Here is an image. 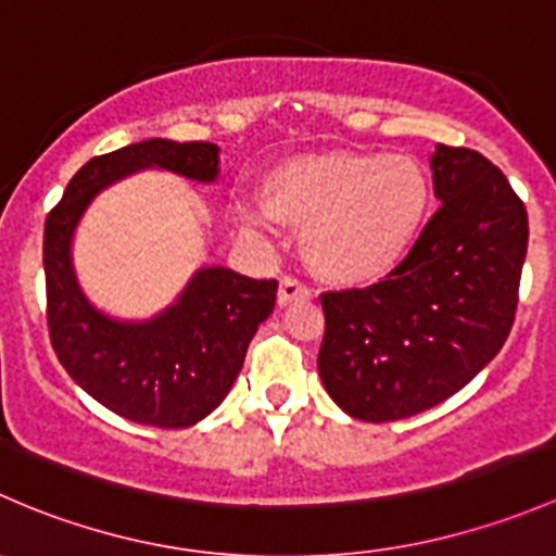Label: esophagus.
Masks as SVG:
<instances>
[{"mask_svg": "<svg viewBox=\"0 0 556 556\" xmlns=\"http://www.w3.org/2000/svg\"><path fill=\"white\" fill-rule=\"evenodd\" d=\"M309 299H312V290L306 288L304 282H299V279L285 277L282 282H279V290H277L279 306H290V304H299V301H309Z\"/></svg>", "mask_w": 556, "mask_h": 556, "instance_id": "1", "label": "esophagus"}]
</instances>
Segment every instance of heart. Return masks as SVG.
Wrapping results in <instances>:
<instances>
[{"mask_svg":"<svg viewBox=\"0 0 556 556\" xmlns=\"http://www.w3.org/2000/svg\"><path fill=\"white\" fill-rule=\"evenodd\" d=\"M271 220L304 228L306 263L336 285H371L395 271L428 223L433 182L414 155L374 150H325L290 155L261 182Z\"/></svg>","mask_w":556,"mask_h":556,"instance_id":"obj_1","label":"heart"}]
</instances>
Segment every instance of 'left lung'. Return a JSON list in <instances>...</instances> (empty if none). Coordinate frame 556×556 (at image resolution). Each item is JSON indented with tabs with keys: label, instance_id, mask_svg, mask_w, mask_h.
<instances>
[{
	"label": "left lung",
	"instance_id": "obj_1",
	"mask_svg": "<svg viewBox=\"0 0 556 556\" xmlns=\"http://www.w3.org/2000/svg\"><path fill=\"white\" fill-rule=\"evenodd\" d=\"M441 201L406 261L366 290L323 293L317 368L336 406L392 422L463 390L506 344L527 255V210L506 174L435 144Z\"/></svg>",
	"mask_w": 556,
	"mask_h": 556
}]
</instances>
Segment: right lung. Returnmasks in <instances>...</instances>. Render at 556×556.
Instances as JSON below:
<instances>
[{
	"label": "right lung",
	"instance_id": "right-lung-1",
	"mask_svg": "<svg viewBox=\"0 0 556 556\" xmlns=\"http://www.w3.org/2000/svg\"><path fill=\"white\" fill-rule=\"evenodd\" d=\"M144 169L212 185L220 177V148L144 139L91 159L70 179L45 220L50 344L66 374L110 412L153 428H190L231 392L252 336L274 312L277 279L204 266L148 319H121L93 306L72 263L75 231L102 190Z\"/></svg>",
	"mask_w": 556,
	"mask_h": 556
}]
</instances>
